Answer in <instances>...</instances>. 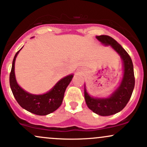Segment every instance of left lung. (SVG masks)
Listing matches in <instances>:
<instances>
[{"label":"left lung","instance_id":"left-lung-1","mask_svg":"<svg viewBox=\"0 0 147 147\" xmlns=\"http://www.w3.org/2000/svg\"><path fill=\"white\" fill-rule=\"evenodd\" d=\"M105 46H111L121 57L123 65V76L117 89L107 98L91 96L87 92L84 85V96L88 108L102 116H111L121 112L129 100L135 86L134 66L127 51L114 39L108 35L96 36Z\"/></svg>","mask_w":147,"mask_h":147}]
</instances>
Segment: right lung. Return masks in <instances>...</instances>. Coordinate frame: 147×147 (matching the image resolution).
<instances>
[{"label": "right lung", "mask_w": 147, "mask_h": 147, "mask_svg": "<svg viewBox=\"0 0 147 147\" xmlns=\"http://www.w3.org/2000/svg\"><path fill=\"white\" fill-rule=\"evenodd\" d=\"M20 50L18 51L14 56L9 75L10 87L16 100L22 108L34 114L45 116L55 112L62 103L64 92L72 81L73 75H68L60 79L54 87L47 93L43 94H30L18 84L16 79L14 70L15 61Z\"/></svg>", "instance_id": "1"}]
</instances>
